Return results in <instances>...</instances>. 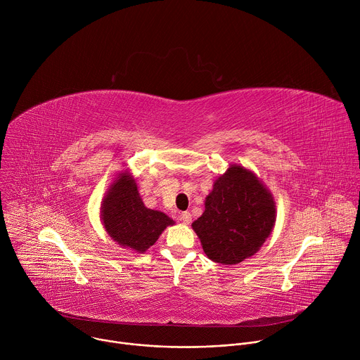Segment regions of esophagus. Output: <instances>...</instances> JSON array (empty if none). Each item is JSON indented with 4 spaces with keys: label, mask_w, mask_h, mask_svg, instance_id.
<instances>
[{
    "label": "esophagus",
    "mask_w": 360,
    "mask_h": 360,
    "mask_svg": "<svg viewBox=\"0 0 360 360\" xmlns=\"http://www.w3.org/2000/svg\"><path fill=\"white\" fill-rule=\"evenodd\" d=\"M179 218H181V221L184 222V224H191V221H192V218H191V214L189 212H182L181 215H179Z\"/></svg>",
    "instance_id": "esophagus-1"
}]
</instances>
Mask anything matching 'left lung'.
I'll return each mask as SVG.
<instances>
[{
	"label": "left lung",
	"mask_w": 360,
	"mask_h": 360,
	"mask_svg": "<svg viewBox=\"0 0 360 360\" xmlns=\"http://www.w3.org/2000/svg\"><path fill=\"white\" fill-rule=\"evenodd\" d=\"M275 202L250 171L231 167L214 184L192 228L208 258L235 265L258 252L275 224Z\"/></svg>",
	"instance_id": "obj_1"
}]
</instances>
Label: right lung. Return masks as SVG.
Segmentation results:
<instances>
[{"label":"right lung","mask_w":360,"mask_h":360,"mask_svg":"<svg viewBox=\"0 0 360 360\" xmlns=\"http://www.w3.org/2000/svg\"><path fill=\"white\" fill-rule=\"evenodd\" d=\"M102 222L110 236L122 246L145 252L174 221L164 212L145 208L135 181L121 174L102 205Z\"/></svg>","instance_id":"add662e5"}]
</instances>
